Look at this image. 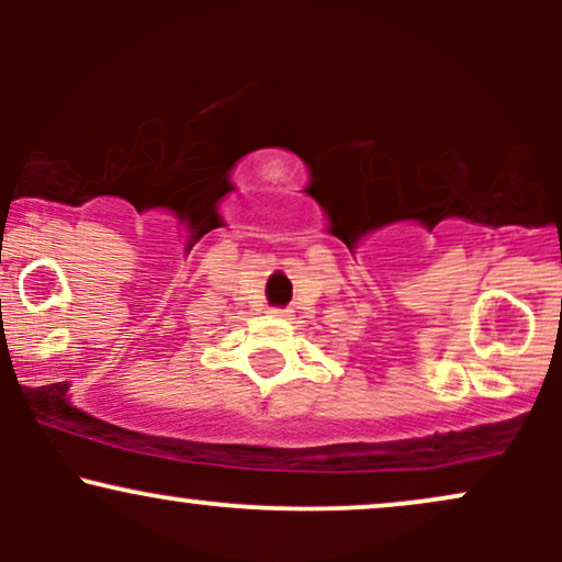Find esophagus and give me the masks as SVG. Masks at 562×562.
Instances as JSON below:
<instances>
[{
	"instance_id": "1",
	"label": "esophagus",
	"mask_w": 562,
	"mask_h": 562,
	"mask_svg": "<svg viewBox=\"0 0 562 562\" xmlns=\"http://www.w3.org/2000/svg\"><path fill=\"white\" fill-rule=\"evenodd\" d=\"M272 317H277V319H288L290 312H288V308H272Z\"/></svg>"
}]
</instances>
